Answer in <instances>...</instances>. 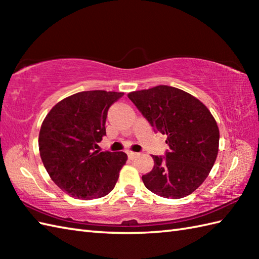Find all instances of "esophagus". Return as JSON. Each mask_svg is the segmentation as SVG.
Returning <instances> with one entry per match:
<instances>
[{"label": "esophagus", "mask_w": 259, "mask_h": 259, "mask_svg": "<svg viewBox=\"0 0 259 259\" xmlns=\"http://www.w3.org/2000/svg\"><path fill=\"white\" fill-rule=\"evenodd\" d=\"M137 155H138V153H137V152L128 151V157H129V159H131V160H133V159H135L137 157Z\"/></svg>", "instance_id": "34e87169"}]
</instances>
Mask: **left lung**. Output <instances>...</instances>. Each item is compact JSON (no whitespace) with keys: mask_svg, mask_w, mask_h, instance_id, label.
I'll return each instance as SVG.
<instances>
[{"mask_svg":"<svg viewBox=\"0 0 259 259\" xmlns=\"http://www.w3.org/2000/svg\"><path fill=\"white\" fill-rule=\"evenodd\" d=\"M156 131L167 136L166 157L142 176L147 189L163 198L192 194L208 177L218 155L219 129L208 108L177 88L157 85L128 93Z\"/></svg>","mask_w":259,"mask_h":259,"instance_id":"left-lung-1","label":"left lung"}]
</instances>
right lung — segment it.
<instances>
[{"label":"right lung","instance_id":"right-lung-1","mask_svg":"<svg viewBox=\"0 0 259 259\" xmlns=\"http://www.w3.org/2000/svg\"><path fill=\"white\" fill-rule=\"evenodd\" d=\"M123 92L82 91L58 102L47 114L38 134L42 162L53 183L78 199L107 196L128 156L96 150L106 135L110 106Z\"/></svg>","mask_w":259,"mask_h":259}]
</instances>
